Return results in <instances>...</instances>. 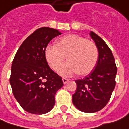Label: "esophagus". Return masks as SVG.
I'll return each instance as SVG.
<instances>
[{
  "label": "esophagus",
  "instance_id": "34e87169",
  "mask_svg": "<svg viewBox=\"0 0 129 129\" xmlns=\"http://www.w3.org/2000/svg\"><path fill=\"white\" fill-rule=\"evenodd\" d=\"M63 83L64 84H66L67 83H68V81H69V79H67V78H63Z\"/></svg>",
  "mask_w": 129,
  "mask_h": 129
}]
</instances>
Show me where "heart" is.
Instances as JSON below:
<instances>
[{"label":"heart","instance_id":"heart-1","mask_svg":"<svg viewBox=\"0 0 129 129\" xmlns=\"http://www.w3.org/2000/svg\"><path fill=\"white\" fill-rule=\"evenodd\" d=\"M66 57L69 60L59 69L61 76L70 77L78 73L85 76L95 68L99 51L94 43L76 34L62 37L56 46H48L45 50L46 60L53 71L59 69Z\"/></svg>","mask_w":129,"mask_h":129}]
</instances>
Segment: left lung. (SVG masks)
<instances>
[{"label": "left lung", "instance_id": "8db88e82", "mask_svg": "<svg viewBox=\"0 0 129 129\" xmlns=\"http://www.w3.org/2000/svg\"><path fill=\"white\" fill-rule=\"evenodd\" d=\"M90 36L98 48V61L88 76L75 81L77 88L72 95L73 105L85 113L99 111L107 104L116 86L117 73L114 57L107 44L92 31Z\"/></svg>", "mask_w": 129, "mask_h": 129}]
</instances>
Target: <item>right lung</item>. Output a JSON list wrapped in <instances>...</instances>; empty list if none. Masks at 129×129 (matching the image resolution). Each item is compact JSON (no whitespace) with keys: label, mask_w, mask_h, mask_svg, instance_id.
<instances>
[{"label":"right lung","mask_w":129,"mask_h":129,"mask_svg":"<svg viewBox=\"0 0 129 129\" xmlns=\"http://www.w3.org/2000/svg\"><path fill=\"white\" fill-rule=\"evenodd\" d=\"M56 29H37L21 44L11 66L10 83L14 97L25 111L49 112L55 105L56 92L63 86L62 78L48 65L45 50L60 35Z\"/></svg>","instance_id":"obj_1"}]
</instances>
